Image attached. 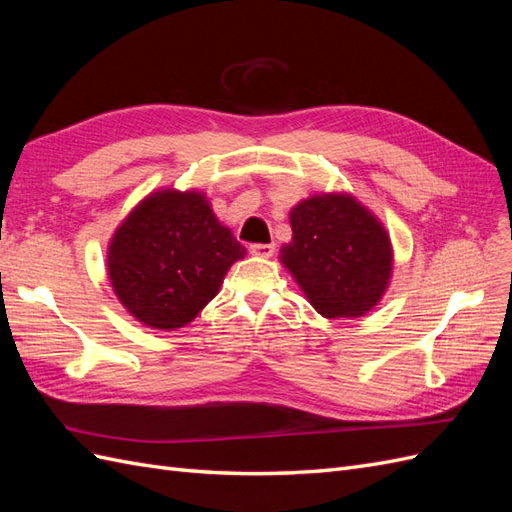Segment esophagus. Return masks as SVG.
I'll list each match as a JSON object with an SVG mask.
<instances>
[{"instance_id":"34e87169","label":"esophagus","mask_w":512,"mask_h":512,"mask_svg":"<svg viewBox=\"0 0 512 512\" xmlns=\"http://www.w3.org/2000/svg\"><path fill=\"white\" fill-rule=\"evenodd\" d=\"M250 254L252 256H258V258H271L275 254V245L273 243H254L250 245Z\"/></svg>"}]
</instances>
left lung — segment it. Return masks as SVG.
I'll list each match as a JSON object with an SVG mask.
<instances>
[{"label": "left lung", "instance_id": "left-lung-1", "mask_svg": "<svg viewBox=\"0 0 512 512\" xmlns=\"http://www.w3.org/2000/svg\"><path fill=\"white\" fill-rule=\"evenodd\" d=\"M280 262L329 320L361 318L393 277V243L378 215L350 192H320L290 209Z\"/></svg>", "mask_w": 512, "mask_h": 512}]
</instances>
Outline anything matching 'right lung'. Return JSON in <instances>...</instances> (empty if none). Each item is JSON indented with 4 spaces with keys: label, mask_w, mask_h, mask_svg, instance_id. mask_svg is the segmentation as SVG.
<instances>
[{
    "label": "right lung",
    "mask_w": 512,
    "mask_h": 512,
    "mask_svg": "<svg viewBox=\"0 0 512 512\" xmlns=\"http://www.w3.org/2000/svg\"><path fill=\"white\" fill-rule=\"evenodd\" d=\"M245 256L205 192L162 188L147 194L115 228L106 271L126 312L156 331L190 324Z\"/></svg>",
    "instance_id": "add662e5"
}]
</instances>
